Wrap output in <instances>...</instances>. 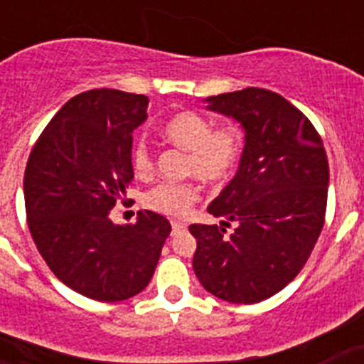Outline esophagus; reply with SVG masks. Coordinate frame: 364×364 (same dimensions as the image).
Wrapping results in <instances>:
<instances>
[{
	"label": "esophagus",
	"mask_w": 364,
	"mask_h": 364,
	"mask_svg": "<svg viewBox=\"0 0 364 364\" xmlns=\"http://www.w3.org/2000/svg\"><path fill=\"white\" fill-rule=\"evenodd\" d=\"M185 228H187V225H185V223L171 221V230H173V234L181 232V230H185Z\"/></svg>",
	"instance_id": "1"
}]
</instances>
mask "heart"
Wrapping results in <instances>:
<instances>
[{"mask_svg":"<svg viewBox=\"0 0 364 364\" xmlns=\"http://www.w3.org/2000/svg\"><path fill=\"white\" fill-rule=\"evenodd\" d=\"M164 137L177 149L187 151L185 173H194L202 181L219 183L227 179L238 162V130H213L211 122L194 111H183L171 117L164 124ZM130 162L136 176L145 177L153 171V154L143 141L134 145ZM198 196V187L194 183H160L145 193L143 204L162 215L183 217Z\"/></svg>","mask_w":364,"mask_h":364,"instance_id":"1","label":"heart"}]
</instances>
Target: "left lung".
I'll return each mask as SVG.
<instances>
[{
	"label": "left lung",
	"instance_id": "obj_1",
	"mask_svg": "<svg viewBox=\"0 0 364 364\" xmlns=\"http://www.w3.org/2000/svg\"><path fill=\"white\" fill-rule=\"evenodd\" d=\"M205 102L242 124L245 145L234 179L208 205L221 225L188 227L198 245L193 268L217 299L255 304L299 276L321 234L327 153L314 124L272 90L251 87Z\"/></svg>",
	"mask_w": 364,
	"mask_h": 364
}]
</instances>
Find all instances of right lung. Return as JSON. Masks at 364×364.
Wrapping results in <instances>:
<instances>
[{
  "instance_id": "right-lung-1",
  "label": "right lung",
  "mask_w": 364,
  "mask_h": 364,
  "mask_svg": "<svg viewBox=\"0 0 364 364\" xmlns=\"http://www.w3.org/2000/svg\"><path fill=\"white\" fill-rule=\"evenodd\" d=\"M149 98L111 88L77 94L53 117L26 164L28 227L60 282L100 302L136 296L154 274L171 225L139 211L115 225L109 211L134 177L132 132Z\"/></svg>"
}]
</instances>
